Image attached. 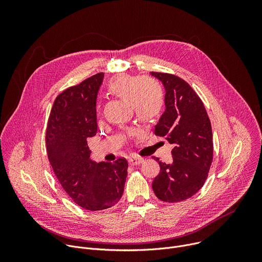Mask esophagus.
I'll use <instances>...</instances> for the list:
<instances>
[{"mask_svg":"<svg viewBox=\"0 0 262 262\" xmlns=\"http://www.w3.org/2000/svg\"><path fill=\"white\" fill-rule=\"evenodd\" d=\"M128 162H129L130 165L136 166V165L142 164V163L144 162V159H143V158H139V157H130L129 160H128Z\"/></svg>","mask_w":262,"mask_h":262,"instance_id":"esophagus-1","label":"esophagus"}]
</instances>
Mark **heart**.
Segmentation results:
<instances>
[{
  "label": "heart",
  "instance_id": "heart-1",
  "mask_svg": "<svg viewBox=\"0 0 262 262\" xmlns=\"http://www.w3.org/2000/svg\"><path fill=\"white\" fill-rule=\"evenodd\" d=\"M108 88L132 103L137 116L143 121H155L162 114L165 97L161 87L147 83L143 77L124 74L112 80Z\"/></svg>",
  "mask_w": 262,
  "mask_h": 262
}]
</instances>
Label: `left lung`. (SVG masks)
<instances>
[{
  "instance_id": "1",
  "label": "left lung",
  "mask_w": 262,
  "mask_h": 262,
  "mask_svg": "<svg viewBox=\"0 0 262 262\" xmlns=\"http://www.w3.org/2000/svg\"><path fill=\"white\" fill-rule=\"evenodd\" d=\"M165 88V112L155 134L173 145L172 162L154 158L161 167L152 182L156 196L165 202L191 198L203 186L212 162L211 124L200 97L182 79L150 72Z\"/></svg>"
}]
</instances>
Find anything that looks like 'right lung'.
Wrapping results in <instances>:
<instances>
[{"instance_id": "right-lung-1", "label": "right lung", "mask_w": 262, "mask_h": 262, "mask_svg": "<svg viewBox=\"0 0 262 262\" xmlns=\"http://www.w3.org/2000/svg\"><path fill=\"white\" fill-rule=\"evenodd\" d=\"M99 72L59 94L47 128V150L53 170L67 195L87 210H102L121 199L127 175L125 159L114 163L90 160L87 139L97 133L96 98Z\"/></svg>"}]
</instances>
